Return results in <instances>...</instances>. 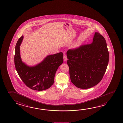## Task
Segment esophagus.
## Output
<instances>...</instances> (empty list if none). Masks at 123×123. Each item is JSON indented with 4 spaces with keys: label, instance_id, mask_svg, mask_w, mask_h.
<instances>
[{
    "label": "esophagus",
    "instance_id": "obj_1",
    "mask_svg": "<svg viewBox=\"0 0 123 123\" xmlns=\"http://www.w3.org/2000/svg\"><path fill=\"white\" fill-rule=\"evenodd\" d=\"M63 59H64V61H66L67 60V56L66 54H64V55H63Z\"/></svg>",
    "mask_w": 123,
    "mask_h": 123
}]
</instances>
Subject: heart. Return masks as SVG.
Masks as SVG:
<instances>
[{"mask_svg": "<svg viewBox=\"0 0 123 123\" xmlns=\"http://www.w3.org/2000/svg\"><path fill=\"white\" fill-rule=\"evenodd\" d=\"M80 43H79V42H77V43H76L75 44V45H74V47L75 48H77L79 46H80Z\"/></svg>", "mask_w": 123, "mask_h": 123, "instance_id": "obj_1", "label": "heart"}]
</instances>
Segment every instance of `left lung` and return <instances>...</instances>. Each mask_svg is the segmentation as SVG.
<instances>
[{
  "label": "left lung",
  "mask_w": 123,
  "mask_h": 123,
  "mask_svg": "<svg viewBox=\"0 0 123 123\" xmlns=\"http://www.w3.org/2000/svg\"><path fill=\"white\" fill-rule=\"evenodd\" d=\"M71 82L78 88H90L101 81L108 66L109 52L105 39L95 32L92 42L67 53Z\"/></svg>",
  "instance_id": "left-lung-1"
}]
</instances>
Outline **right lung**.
I'll return each instance as SVG.
<instances>
[{
	"label": "right lung",
	"mask_w": 123,
	"mask_h": 123,
	"mask_svg": "<svg viewBox=\"0 0 123 123\" xmlns=\"http://www.w3.org/2000/svg\"><path fill=\"white\" fill-rule=\"evenodd\" d=\"M24 37L18 40L15 46L14 61L15 69L22 81L29 88L35 90H44L54 84L57 69L63 61L62 52L49 55L41 62L29 66L22 61L20 46Z\"/></svg>",
	"instance_id": "obj_1"
}]
</instances>
